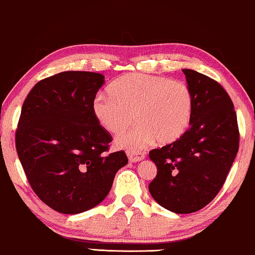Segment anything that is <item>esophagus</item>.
Wrapping results in <instances>:
<instances>
[{
	"label": "esophagus",
	"mask_w": 255,
	"mask_h": 255,
	"mask_svg": "<svg viewBox=\"0 0 255 255\" xmlns=\"http://www.w3.org/2000/svg\"><path fill=\"white\" fill-rule=\"evenodd\" d=\"M127 156H128V159L130 160L131 163H136V162H141L142 159H144V153L142 152H137V151H129L127 152Z\"/></svg>",
	"instance_id": "34e87169"
}]
</instances>
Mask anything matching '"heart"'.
Masks as SVG:
<instances>
[{
  "label": "heart",
  "instance_id": "obj_1",
  "mask_svg": "<svg viewBox=\"0 0 255 255\" xmlns=\"http://www.w3.org/2000/svg\"><path fill=\"white\" fill-rule=\"evenodd\" d=\"M111 97L97 95L92 113L105 130L121 132L132 121L135 127L116 138L119 148L141 150L155 141L170 144L191 124L194 100L182 82L145 74H127L109 87Z\"/></svg>",
  "mask_w": 255,
  "mask_h": 255
}]
</instances>
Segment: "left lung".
Returning a JSON list of instances; mask_svg holds the SVG:
<instances>
[{"instance_id": "left-lung-1", "label": "left lung", "mask_w": 255, "mask_h": 255, "mask_svg": "<svg viewBox=\"0 0 255 255\" xmlns=\"http://www.w3.org/2000/svg\"><path fill=\"white\" fill-rule=\"evenodd\" d=\"M182 71L194 100L191 124L178 141L149 152L157 166L149 192L165 209L191 214L220 192L238 152L239 131L234 103L221 84Z\"/></svg>"}]
</instances>
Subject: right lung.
I'll list each match as a JSON object with an SVG mask.
<instances>
[{
	"label": "right lung",
	"instance_id": "obj_1",
	"mask_svg": "<svg viewBox=\"0 0 255 255\" xmlns=\"http://www.w3.org/2000/svg\"><path fill=\"white\" fill-rule=\"evenodd\" d=\"M104 83L102 74L63 71L38 82L21 107L18 158L38 198L61 214L99 204L128 163L125 151L106 155L112 137L92 113Z\"/></svg>",
	"mask_w": 255,
	"mask_h": 255
}]
</instances>
